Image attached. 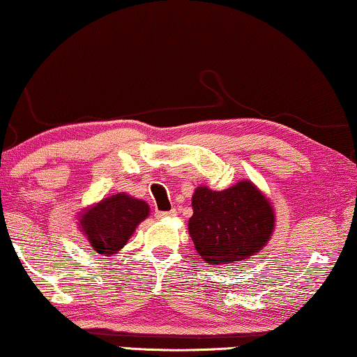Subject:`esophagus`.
Returning <instances> with one entry per match:
<instances>
[{
    "mask_svg": "<svg viewBox=\"0 0 357 357\" xmlns=\"http://www.w3.org/2000/svg\"><path fill=\"white\" fill-rule=\"evenodd\" d=\"M176 215V211L172 210V211H155V218L157 220H163V218H172Z\"/></svg>",
    "mask_w": 357,
    "mask_h": 357,
    "instance_id": "1",
    "label": "esophagus"
}]
</instances>
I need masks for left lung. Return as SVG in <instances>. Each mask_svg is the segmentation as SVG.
I'll return each mask as SVG.
<instances>
[{"label": "left lung", "mask_w": 357, "mask_h": 357, "mask_svg": "<svg viewBox=\"0 0 357 357\" xmlns=\"http://www.w3.org/2000/svg\"><path fill=\"white\" fill-rule=\"evenodd\" d=\"M188 229L197 253L211 266H231L263 250L275 229L271 200L252 181L225 190L199 185Z\"/></svg>", "instance_id": "8db88e82"}]
</instances>
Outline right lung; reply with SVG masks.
I'll return each mask as SVG.
<instances>
[{"instance_id":"1","label":"right lung","mask_w":357,"mask_h":357,"mask_svg":"<svg viewBox=\"0 0 357 357\" xmlns=\"http://www.w3.org/2000/svg\"><path fill=\"white\" fill-rule=\"evenodd\" d=\"M149 213L151 208L144 200L119 192L86 206L77 220L79 232L96 253L115 257Z\"/></svg>"}]
</instances>
